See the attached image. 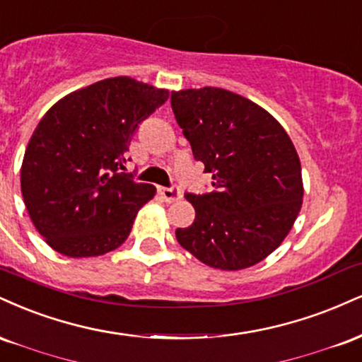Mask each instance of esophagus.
<instances>
[{
  "mask_svg": "<svg viewBox=\"0 0 362 362\" xmlns=\"http://www.w3.org/2000/svg\"><path fill=\"white\" fill-rule=\"evenodd\" d=\"M157 193H159V197L163 198V202L165 203H173L182 197L181 189L177 188V186H171V188H159L157 189Z\"/></svg>",
  "mask_w": 362,
  "mask_h": 362,
  "instance_id": "obj_1",
  "label": "esophagus"
}]
</instances>
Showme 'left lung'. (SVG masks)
Segmentation results:
<instances>
[{
  "label": "left lung",
  "mask_w": 362,
  "mask_h": 362,
  "mask_svg": "<svg viewBox=\"0 0 362 362\" xmlns=\"http://www.w3.org/2000/svg\"><path fill=\"white\" fill-rule=\"evenodd\" d=\"M171 106L194 159L211 173V193H186L194 222L176 239L223 271L254 266L284 240L303 199L291 139L264 108L222 88L171 93Z\"/></svg>",
  "instance_id": "1"
}]
</instances>
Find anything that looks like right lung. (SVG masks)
I'll use <instances>...</instances> for the list:
<instances>
[{
    "mask_svg": "<svg viewBox=\"0 0 362 362\" xmlns=\"http://www.w3.org/2000/svg\"><path fill=\"white\" fill-rule=\"evenodd\" d=\"M169 93L120 76L71 93L44 115L21 164L33 225L67 257L101 256L125 242L156 188L125 173L135 130Z\"/></svg>",
    "mask_w": 362,
    "mask_h": 362,
    "instance_id": "right-lung-1",
    "label": "right lung"
}]
</instances>
